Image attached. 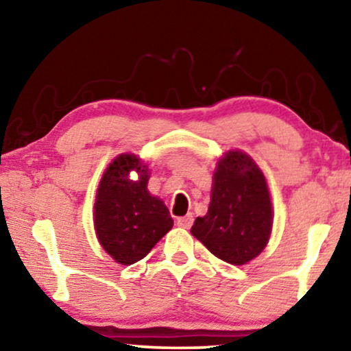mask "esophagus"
<instances>
[{
	"mask_svg": "<svg viewBox=\"0 0 351 351\" xmlns=\"http://www.w3.org/2000/svg\"><path fill=\"white\" fill-rule=\"evenodd\" d=\"M177 225L182 228H190L191 225H193V215L189 214V215H185V217H179L177 219Z\"/></svg>",
	"mask_w": 351,
	"mask_h": 351,
	"instance_id": "1",
	"label": "esophagus"
}]
</instances>
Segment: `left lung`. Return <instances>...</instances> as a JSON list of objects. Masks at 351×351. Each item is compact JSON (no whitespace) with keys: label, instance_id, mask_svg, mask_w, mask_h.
Masks as SVG:
<instances>
[{"label":"left lung","instance_id":"8db88e82","mask_svg":"<svg viewBox=\"0 0 351 351\" xmlns=\"http://www.w3.org/2000/svg\"><path fill=\"white\" fill-rule=\"evenodd\" d=\"M271 225L270 191L262 171L246 153H225L214 172L208 214L196 217L191 234L215 257L244 265L265 249Z\"/></svg>","mask_w":351,"mask_h":351}]
</instances>
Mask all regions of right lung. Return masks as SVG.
Returning a JSON list of instances; mask_svg holds the SVG:
<instances>
[{
    "label": "right lung",
    "mask_w": 351,
    "mask_h": 351,
    "mask_svg": "<svg viewBox=\"0 0 351 351\" xmlns=\"http://www.w3.org/2000/svg\"><path fill=\"white\" fill-rule=\"evenodd\" d=\"M138 172V180L128 174ZM148 166L136 155L123 153L110 162L100 180L94 204L95 233L102 247L121 265L147 256L172 228L169 210L147 190Z\"/></svg>",
    "instance_id": "add662e5"
}]
</instances>
